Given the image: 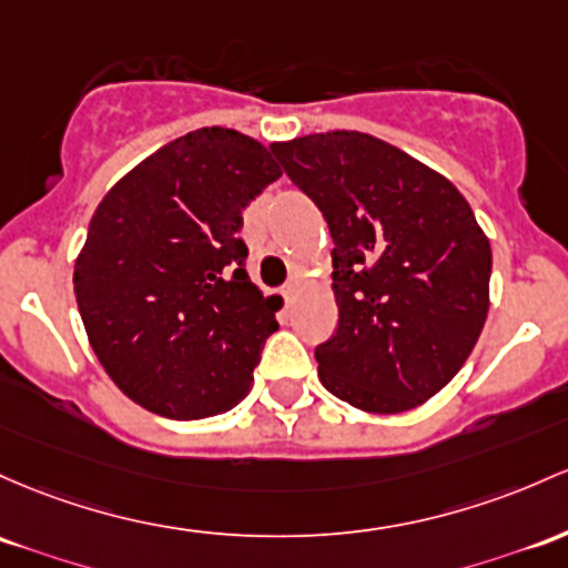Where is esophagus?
<instances>
[{
    "label": "esophagus",
    "mask_w": 568,
    "mask_h": 568,
    "mask_svg": "<svg viewBox=\"0 0 568 568\" xmlns=\"http://www.w3.org/2000/svg\"><path fill=\"white\" fill-rule=\"evenodd\" d=\"M280 294H283V298L285 302H294V296H296V283H288V285H283V291H280Z\"/></svg>",
    "instance_id": "esophagus-1"
}]
</instances>
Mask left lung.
Masks as SVG:
<instances>
[{"label": "left lung", "mask_w": 568, "mask_h": 568, "mask_svg": "<svg viewBox=\"0 0 568 568\" xmlns=\"http://www.w3.org/2000/svg\"><path fill=\"white\" fill-rule=\"evenodd\" d=\"M332 232L336 332L315 347L323 388L404 413L445 388L488 315L490 242L456 185L361 132L270 148Z\"/></svg>", "instance_id": "obj_1"}]
</instances>
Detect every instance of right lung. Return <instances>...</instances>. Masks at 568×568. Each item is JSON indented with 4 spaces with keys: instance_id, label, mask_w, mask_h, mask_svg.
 <instances>
[{
    "instance_id": "1",
    "label": "right lung",
    "mask_w": 568,
    "mask_h": 568,
    "mask_svg": "<svg viewBox=\"0 0 568 568\" xmlns=\"http://www.w3.org/2000/svg\"><path fill=\"white\" fill-rule=\"evenodd\" d=\"M280 174L261 142L207 126L155 151L102 199L74 296L93 353L132 402L196 420L251 390L277 321L236 232Z\"/></svg>"
}]
</instances>
